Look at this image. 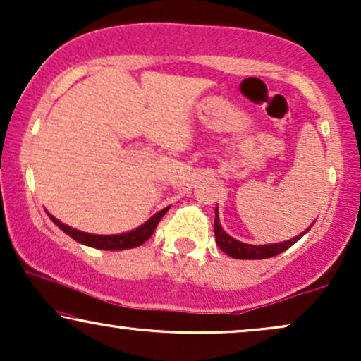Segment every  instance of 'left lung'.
I'll use <instances>...</instances> for the list:
<instances>
[{
  "mask_svg": "<svg viewBox=\"0 0 361 361\" xmlns=\"http://www.w3.org/2000/svg\"><path fill=\"white\" fill-rule=\"evenodd\" d=\"M310 227H312V224H310ZM310 227H307L304 233H300V235H295L293 239H290V241L275 243V244H261V246H258V244H246V243L238 241V239L231 238V235L222 229L221 222H219V210L215 209V221H214L215 241H217L219 247H221L226 255H229L231 258H235V259H267V258H271V256L280 255V252L287 251L292 244L299 241L302 235L307 234Z\"/></svg>",
  "mask_w": 361,
  "mask_h": 361,
  "instance_id": "left-lung-1",
  "label": "left lung"
}]
</instances>
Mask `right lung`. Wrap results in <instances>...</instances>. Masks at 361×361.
I'll return each mask as SVG.
<instances>
[{"mask_svg": "<svg viewBox=\"0 0 361 361\" xmlns=\"http://www.w3.org/2000/svg\"><path fill=\"white\" fill-rule=\"evenodd\" d=\"M169 210V207L166 209L159 210L152 215L149 221H146L142 226L137 227L134 231H128V233L123 234H115V235H100V234H90V233H82V231L73 229V227L66 226L61 221H57L56 217L51 214H47L51 217V221L59 227L61 231H64L66 234L71 235L74 241L85 244V246H91V247H97V250H105V251H120V250H130V247H137L140 244H144L154 234L156 226L159 224L163 215L166 214Z\"/></svg>", "mask_w": 361, "mask_h": 361, "instance_id": "1", "label": "right lung"}]
</instances>
